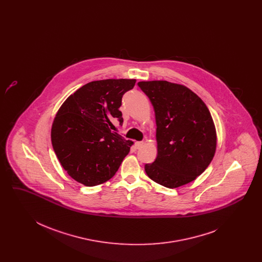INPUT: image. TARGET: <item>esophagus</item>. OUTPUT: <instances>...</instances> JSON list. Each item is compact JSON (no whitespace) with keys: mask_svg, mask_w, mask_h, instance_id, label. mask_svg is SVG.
I'll return each mask as SVG.
<instances>
[{"mask_svg":"<svg viewBox=\"0 0 262 262\" xmlns=\"http://www.w3.org/2000/svg\"><path fill=\"white\" fill-rule=\"evenodd\" d=\"M143 144H144V142H142V141H137V142L135 143V148H136V149H139Z\"/></svg>","mask_w":262,"mask_h":262,"instance_id":"34e87169","label":"esophagus"}]
</instances>
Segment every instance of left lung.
<instances>
[{
    "mask_svg": "<svg viewBox=\"0 0 262 262\" xmlns=\"http://www.w3.org/2000/svg\"><path fill=\"white\" fill-rule=\"evenodd\" d=\"M155 112L157 157L145 165L155 183L176 188L194 181L212 161L217 135L207 106L192 90L167 80L139 81Z\"/></svg>",
    "mask_w": 262,
    "mask_h": 262,
    "instance_id": "obj_1",
    "label": "left lung"
}]
</instances>
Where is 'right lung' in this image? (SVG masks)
Returning <instances> with one entry per match:
<instances>
[{"label": "right lung", "instance_id": "add662e5", "mask_svg": "<svg viewBox=\"0 0 262 262\" xmlns=\"http://www.w3.org/2000/svg\"><path fill=\"white\" fill-rule=\"evenodd\" d=\"M137 79L109 78L88 82L71 94L56 114L51 129L54 151L76 182L98 186L109 181L128 154L132 140L110 129L122 123V97Z\"/></svg>", "mask_w": 262, "mask_h": 262}]
</instances>
